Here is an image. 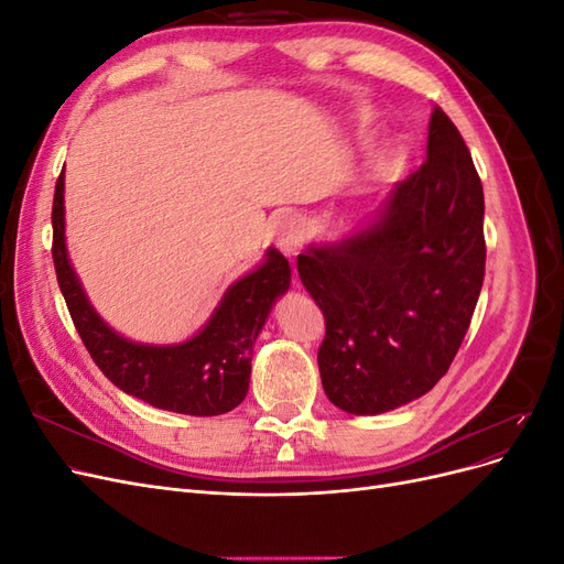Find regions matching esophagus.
<instances>
[{"instance_id":"obj_1","label":"esophagus","mask_w":564,"mask_h":564,"mask_svg":"<svg viewBox=\"0 0 564 564\" xmlns=\"http://www.w3.org/2000/svg\"><path fill=\"white\" fill-rule=\"evenodd\" d=\"M305 237V228L301 224V218L289 216L284 218L280 228H278V247L286 253V256H296Z\"/></svg>"}]
</instances>
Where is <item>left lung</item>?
<instances>
[{
  "mask_svg": "<svg viewBox=\"0 0 564 564\" xmlns=\"http://www.w3.org/2000/svg\"><path fill=\"white\" fill-rule=\"evenodd\" d=\"M425 155L377 220L296 259L327 327L322 386L348 414H383L425 395L454 362L480 296L482 183L442 108L431 115Z\"/></svg>",
  "mask_w": 564,
  "mask_h": 564,
  "instance_id": "8db88e82",
  "label": "left lung"
}]
</instances>
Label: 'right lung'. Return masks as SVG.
Listing matches in <instances>:
<instances>
[{
	"instance_id": "right-lung-1",
	"label": "right lung",
	"mask_w": 564,
	"mask_h": 564,
	"mask_svg": "<svg viewBox=\"0 0 564 564\" xmlns=\"http://www.w3.org/2000/svg\"><path fill=\"white\" fill-rule=\"evenodd\" d=\"M63 172L56 181L54 253L56 278L75 322L98 369L127 395L158 409L191 416H218L247 398L251 377V352L265 317L292 282L289 261L275 249L242 280H237L220 301L216 313L197 336L178 346H141L112 332L98 317L75 275L65 251Z\"/></svg>"
}]
</instances>
